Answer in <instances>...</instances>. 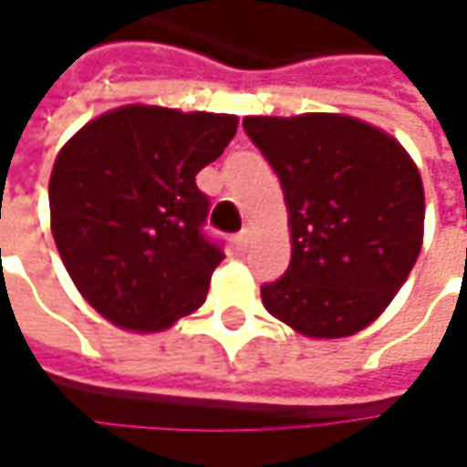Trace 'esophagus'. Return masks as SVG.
<instances>
[{"instance_id": "esophagus-1", "label": "esophagus", "mask_w": 467, "mask_h": 467, "mask_svg": "<svg viewBox=\"0 0 467 467\" xmlns=\"http://www.w3.org/2000/svg\"><path fill=\"white\" fill-rule=\"evenodd\" d=\"M248 243H251V233H248V230H243V233L234 234V248H237V251H245V248H248Z\"/></svg>"}]
</instances>
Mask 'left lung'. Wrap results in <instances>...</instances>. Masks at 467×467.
Returning a JSON list of instances; mask_svg holds the SVG:
<instances>
[{
    "label": "left lung",
    "mask_w": 467,
    "mask_h": 467,
    "mask_svg": "<svg viewBox=\"0 0 467 467\" xmlns=\"http://www.w3.org/2000/svg\"><path fill=\"white\" fill-rule=\"evenodd\" d=\"M243 130L281 181L292 230L286 273L262 286L265 308L308 337L365 329L420 256L414 159L387 132L337 113L248 116Z\"/></svg>",
    "instance_id": "1"
}]
</instances>
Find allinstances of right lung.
Masks as SVG:
<instances>
[{
	"label": "right lung",
	"mask_w": 467,
	"mask_h": 467,
	"mask_svg": "<svg viewBox=\"0 0 467 467\" xmlns=\"http://www.w3.org/2000/svg\"><path fill=\"white\" fill-rule=\"evenodd\" d=\"M237 132L227 113L127 105L88 121L50 172V230L78 292L108 322L153 332L205 303L224 259L194 175Z\"/></svg>",
	"instance_id": "right-lung-1"
}]
</instances>
